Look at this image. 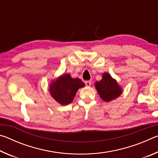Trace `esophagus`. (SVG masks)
I'll return each instance as SVG.
<instances>
[{
  "label": "esophagus",
  "mask_w": 158,
  "mask_h": 158,
  "mask_svg": "<svg viewBox=\"0 0 158 158\" xmlns=\"http://www.w3.org/2000/svg\"><path fill=\"white\" fill-rule=\"evenodd\" d=\"M85 84L87 86H90V85H91V81H85Z\"/></svg>",
  "instance_id": "34e87169"
}]
</instances>
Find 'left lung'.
Here are the masks:
<instances>
[{"instance_id": "8db88e82", "label": "left lung", "mask_w": 158, "mask_h": 158, "mask_svg": "<svg viewBox=\"0 0 158 158\" xmlns=\"http://www.w3.org/2000/svg\"><path fill=\"white\" fill-rule=\"evenodd\" d=\"M95 88L102 100L110 102L121 95L122 88L107 73L102 74V79L95 82Z\"/></svg>"}]
</instances>
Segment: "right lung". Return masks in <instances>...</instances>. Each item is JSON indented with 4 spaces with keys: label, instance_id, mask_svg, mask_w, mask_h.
Wrapping results in <instances>:
<instances>
[{
    "label": "right lung",
    "instance_id": "1",
    "mask_svg": "<svg viewBox=\"0 0 158 158\" xmlns=\"http://www.w3.org/2000/svg\"><path fill=\"white\" fill-rule=\"evenodd\" d=\"M85 85L79 78H72L70 74H63L49 85V92L52 98L61 105H69L73 102L80 88Z\"/></svg>",
    "mask_w": 158,
    "mask_h": 158
}]
</instances>
